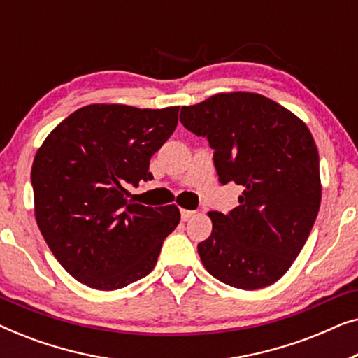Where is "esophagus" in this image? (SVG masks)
Returning <instances> with one entry per match:
<instances>
[{"label": "esophagus", "instance_id": "obj_1", "mask_svg": "<svg viewBox=\"0 0 358 358\" xmlns=\"http://www.w3.org/2000/svg\"><path fill=\"white\" fill-rule=\"evenodd\" d=\"M195 215V212H192V210H185V208H182L180 210V218L184 220V222H187V220H190Z\"/></svg>", "mask_w": 358, "mask_h": 358}]
</instances>
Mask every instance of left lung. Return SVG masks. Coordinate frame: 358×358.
<instances>
[{
    "instance_id": "1",
    "label": "left lung",
    "mask_w": 358,
    "mask_h": 358,
    "mask_svg": "<svg viewBox=\"0 0 358 358\" xmlns=\"http://www.w3.org/2000/svg\"><path fill=\"white\" fill-rule=\"evenodd\" d=\"M180 122L208 140L220 182L243 187L236 208L208 213L212 234L197 246L203 267L241 290L272 285L320 212V155L310 129L275 101L244 91L184 106Z\"/></svg>"
}]
</instances>
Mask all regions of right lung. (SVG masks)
Here are the masks:
<instances>
[{"mask_svg": "<svg viewBox=\"0 0 358 358\" xmlns=\"http://www.w3.org/2000/svg\"><path fill=\"white\" fill-rule=\"evenodd\" d=\"M178 115V106H85L37 150L31 180L38 229L78 282L109 292L155 268L179 208L130 202L125 185L153 179L150 159L173 135Z\"/></svg>", "mask_w": 358, "mask_h": 358, "instance_id": "obj_1", "label": "right lung"}]
</instances>
